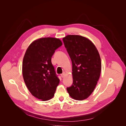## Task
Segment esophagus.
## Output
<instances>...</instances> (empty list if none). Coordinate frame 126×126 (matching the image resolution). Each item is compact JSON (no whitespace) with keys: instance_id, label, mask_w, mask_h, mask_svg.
<instances>
[{"instance_id":"obj_1","label":"esophagus","mask_w":126,"mask_h":126,"mask_svg":"<svg viewBox=\"0 0 126 126\" xmlns=\"http://www.w3.org/2000/svg\"><path fill=\"white\" fill-rule=\"evenodd\" d=\"M65 72H63V73L61 75V77H62V78H64V76H65Z\"/></svg>"}]
</instances>
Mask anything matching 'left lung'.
I'll use <instances>...</instances> for the list:
<instances>
[{"instance_id": "1", "label": "left lung", "mask_w": 126, "mask_h": 126, "mask_svg": "<svg viewBox=\"0 0 126 126\" xmlns=\"http://www.w3.org/2000/svg\"><path fill=\"white\" fill-rule=\"evenodd\" d=\"M63 41L72 63L73 83L67 90L73 99L84 100L93 92L100 77L99 52L90 40L80 35H67Z\"/></svg>"}]
</instances>
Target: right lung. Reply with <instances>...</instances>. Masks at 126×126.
I'll return each mask as SVG.
<instances>
[{
    "instance_id": "obj_1",
    "label": "right lung",
    "mask_w": 126,
    "mask_h": 126,
    "mask_svg": "<svg viewBox=\"0 0 126 126\" xmlns=\"http://www.w3.org/2000/svg\"><path fill=\"white\" fill-rule=\"evenodd\" d=\"M62 45L59 39L42 38L33 41L25 52L22 63L24 81L31 94L39 99L47 101L54 95L60 80L51 58Z\"/></svg>"
}]
</instances>
